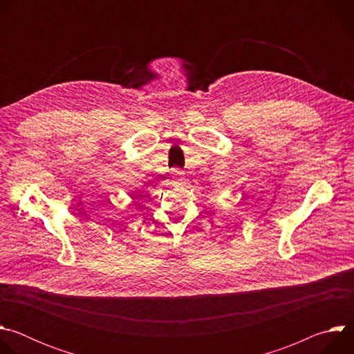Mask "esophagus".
Segmentation results:
<instances>
[{"mask_svg": "<svg viewBox=\"0 0 354 354\" xmlns=\"http://www.w3.org/2000/svg\"><path fill=\"white\" fill-rule=\"evenodd\" d=\"M183 175H185L183 172H180V171H176V169L172 172V176H174L175 179H179V180H182V179H183Z\"/></svg>", "mask_w": 354, "mask_h": 354, "instance_id": "1", "label": "esophagus"}]
</instances>
